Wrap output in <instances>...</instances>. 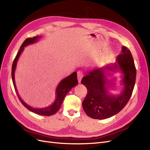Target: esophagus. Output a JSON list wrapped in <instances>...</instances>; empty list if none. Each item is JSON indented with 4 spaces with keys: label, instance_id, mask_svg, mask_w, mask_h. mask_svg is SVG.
Instances as JSON below:
<instances>
[{
    "label": "esophagus",
    "instance_id": "34e87169",
    "mask_svg": "<svg viewBox=\"0 0 150 150\" xmlns=\"http://www.w3.org/2000/svg\"><path fill=\"white\" fill-rule=\"evenodd\" d=\"M83 72L81 71H78V82L79 83H81V79H82L83 77Z\"/></svg>",
    "mask_w": 150,
    "mask_h": 150
}]
</instances>
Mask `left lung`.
Returning a JSON list of instances; mask_svg holds the SVG:
<instances>
[{"label":"left lung","instance_id":"obj_1","mask_svg":"<svg viewBox=\"0 0 150 150\" xmlns=\"http://www.w3.org/2000/svg\"><path fill=\"white\" fill-rule=\"evenodd\" d=\"M121 71V84L123 89L120 95H114L108 91L109 87L114 85L107 75L110 71ZM137 71L133 58L129 50L122 46L121 53L117 56L116 62L99 69L89 71L81 80V83L88 89L83 102L85 112L91 118L104 120L116 115L126 105L133 91Z\"/></svg>","mask_w":150,"mask_h":150}]
</instances>
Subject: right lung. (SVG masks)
<instances>
[{
  "mask_svg": "<svg viewBox=\"0 0 150 150\" xmlns=\"http://www.w3.org/2000/svg\"><path fill=\"white\" fill-rule=\"evenodd\" d=\"M40 38V36H35V37L32 38H28L25 40V41L23 43H22V46L20 47V50L17 54L16 57L13 62L12 66V79L13 86H14V88L16 90V92L18 96V98H19L21 103L23 104V105L28 109V110H29L31 112H34L35 114H38L39 115L51 116V115H53L54 114H55V113L59 110V108L61 106L63 100H64L66 95L69 92V91L72 88L74 87V86H76L78 84V79H77L76 72H72V73L70 74L69 76H67L66 78L61 80L56 89L55 101H54V102L51 104V105L48 106L47 107H45L42 108H33L29 106V104H28L23 101V99H21V98L19 96V93H18L17 89L16 88V82H15V71L16 69V66L17 64V61L19 59V58L21 56V54H22V51H24V47L29 46L30 44L37 42Z\"/></svg>",
  "mask_w": 150,
  "mask_h": 150,
  "instance_id": "obj_1",
  "label": "right lung"
}]
</instances>
